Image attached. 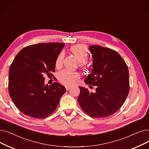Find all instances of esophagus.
<instances>
[{"label":"esophagus","mask_w":149,"mask_h":149,"mask_svg":"<svg viewBox=\"0 0 149 149\" xmlns=\"http://www.w3.org/2000/svg\"><path fill=\"white\" fill-rule=\"evenodd\" d=\"M65 88H66V89L68 91L70 88V86H65Z\"/></svg>","instance_id":"obj_1"}]
</instances>
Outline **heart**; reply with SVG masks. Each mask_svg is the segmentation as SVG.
<instances>
[{
  "instance_id": "b5f03b06",
  "label": "heart",
  "mask_w": 149,
  "mask_h": 149,
  "mask_svg": "<svg viewBox=\"0 0 149 149\" xmlns=\"http://www.w3.org/2000/svg\"><path fill=\"white\" fill-rule=\"evenodd\" d=\"M70 50L76 58L79 61L80 66H84L88 57V50L87 47L83 44H77L70 47ZM64 54L61 52L58 55L55 61L56 68H60L63 64ZM80 78L79 74L68 69H64L58 74V79L63 84L66 85H72L76 83Z\"/></svg>"
}]
</instances>
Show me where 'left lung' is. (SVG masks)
<instances>
[{"mask_svg":"<svg viewBox=\"0 0 149 149\" xmlns=\"http://www.w3.org/2000/svg\"><path fill=\"white\" fill-rule=\"evenodd\" d=\"M89 50L93 58V69L85 82L96 86V91L90 93L88 89L79 86L78 102L83 111L91 117L107 118L119 110L128 94V66L113 49L93 45Z\"/></svg>","mask_w":149,"mask_h":149,"instance_id":"8db88e82","label":"left lung"}]
</instances>
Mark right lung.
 <instances>
[{
  "instance_id": "1",
  "label": "right lung",
  "mask_w": 149,
  "mask_h": 149,
  "mask_svg": "<svg viewBox=\"0 0 149 149\" xmlns=\"http://www.w3.org/2000/svg\"><path fill=\"white\" fill-rule=\"evenodd\" d=\"M64 43L32 44L16 55L9 69L8 92L19 111L30 117L42 119L52 114L66 88L54 82L44 85V75L54 76L55 61Z\"/></svg>"
}]
</instances>
